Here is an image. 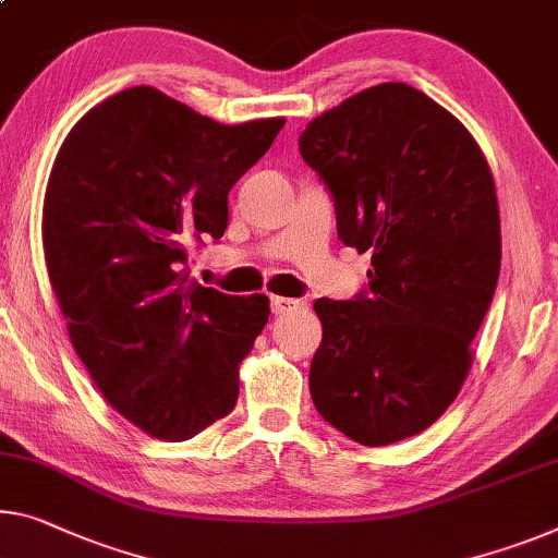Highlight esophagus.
<instances>
[{
	"mask_svg": "<svg viewBox=\"0 0 558 558\" xmlns=\"http://www.w3.org/2000/svg\"><path fill=\"white\" fill-rule=\"evenodd\" d=\"M302 299H289V296H271V312L274 314H287L294 312V308H302Z\"/></svg>",
	"mask_w": 558,
	"mask_h": 558,
	"instance_id": "1",
	"label": "esophagus"
}]
</instances>
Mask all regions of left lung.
Listing matches in <instances>:
<instances>
[{
    "instance_id": "1",
    "label": "left lung",
    "mask_w": 558,
    "mask_h": 558,
    "mask_svg": "<svg viewBox=\"0 0 558 558\" xmlns=\"http://www.w3.org/2000/svg\"><path fill=\"white\" fill-rule=\"evenodd\" d=\"M299 151L333 196L337 231L372 252L351 302L316 299L314 407L364 447L432 426L471 368V341L501 267L499 202L474 136L401 82L312 119Z\"/></svg>"
}]
</instances>
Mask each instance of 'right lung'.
Instances as JSON below:
<instances>
[{
	"label": "right lung",
	"instance_id": "1",
	"mask_svg": "<svg viewBox=\"0 0 558 558\" xmlns=\"http://www.w3.org/2000/svg\"><path fill=\"white\" fill-rule=\"evenodd\" d=\"M281 126V117L219 124L132 87L92 107L51 167L41 211L51 291L101 397L154 439H192L236 404L239 364L269 299L196 284L186 250L221 239L229 190Z\"/></svg>",
	"mask_w": 558,
	"mask_h": 558
}]
</instances>
